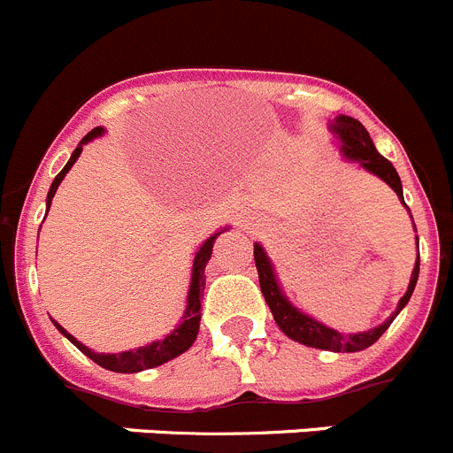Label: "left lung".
<instances>
[{"label":"left lung","instance_id":"obj_1","mask_svg":"<svg viewBox=\"0 0 453 453\" xmlns=\"http://www.w3.org/2000/svg\"><path fill=\"white\" fill-rule=\"evenodd\" d=\"M330 130L337 134V139L342 141V155L346 157L348 161H357L364 170L372 173V175L380 177L381 181H387L393 190L397 193L400 202L404 204V195H402V181L397 170L393 168L391 161L387 157H381L380 152L375 150L372 145L371 134L366 132V127L362 123L352 119V116L339 114L334 121L330 123ZM406 206V204H404ZM409 209V206H406ZM416 226V224H413ZM254 260L256 269H258L260 278V292H263L265 301H267L269 310L273 314V321L278 323V327L288 334L294 342L303 343V346L319 348V350H332V352H359L364 348L372 346L377 339L388 330V326L393 323V319L400 314V310L409 303L411 294L416 289L418 283V273H420V251H418L416 267H413V273H411L409 289H406L404 296L397 303V310L381 323V326L372 327V330L366 332H355V334H343V332L332 330V327L323 326L317 319H312L310 314L301 312L298 308H294L292 303L288 301V296L283 294L280 285H278L276 272H273L272 260L267 258L265 249L260 247L258 242L254 244Z\"/></svg>","mask_w":453,"mask_h":453}]
</instances>
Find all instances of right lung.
<instances>
[{"label":"right lung","mask_w":453,"mask_h":453,"mask_svg":"<svg viewBox=\"0 0 453 453\" xmlns=\"http://www.w3.org/2000/svg\"><path fill=\"white\" fill-rule=\"evenodd\" d=\"M103 132H105L103 127H94L89 134L82 136V141L78 143V148L72 152V157H69L66 165L60 170V173H58L56 180H53V184H51V188H49L47 211H49V206H51V199H53V195H56L60 181L65 180L66 173L72 170V165L76 164V159L81 157L82 145L89 143V141L96 139V136H101ZM219 234H224V229L218 231V234H213L211 238H206L204 244L197 249V254H195V260H193V273H190L188 298H186L184 317H181L180 326L170 332V334H165L164 339H159V342H152V343H148V346L136 348V350L107 352V355H105V352H94L91 348H87L85 343L78 342V339L72 337V334H69V332H66L65 327L60 326V323L53 321V326H56L58 330H60L62 334H65V337L69 339V342H72L73 346H76L78 350L82 352V355H87L91 362H96L98 366L107 368V371L139 372V371H145V368L161 366V364L170 362V359H175V357H180L181 352L188 350V348L193 346L195 339H197L199 319H202V296H204V285H206L204 267H206V263L211 260V254H213V242H215V238H218Z\"/></svg>","instance_id":"1"}]
</instances>
